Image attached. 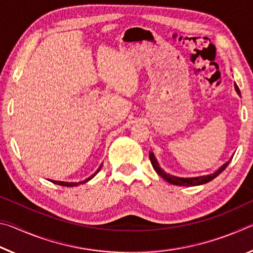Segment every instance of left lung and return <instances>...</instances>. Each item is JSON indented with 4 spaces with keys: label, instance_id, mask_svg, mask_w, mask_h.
<instances>
[{
    "label": "left lung",
    "instance_id": "left-lung-1",
    "mask_svg": "<svg viewBox=\"0 0 253 253\" xmlns=\"http://www.w3.org/2000/svg\"><path fill=\"white\" fill-rule=\"evenodd\" d=\"M234 88L240 95V89L237 85V84H234ZM149 158H151V163H152L154 169L156 170V173L160 175V176H162L165 179V181H168L169 183L174 184V185H179V186H196V185H202V184L212 181V179L215 178L217 175L223 172V170L226 169V166L229 165L230 161L232 160V157H231V160H229L225 163V164L222 165L221 168L216 170V172H214L212 174L203 175V176H196V177H177V176H174V175H169L168 173H165L164 170H163L160 166H158V163H157L156 158H155V156H154L153 153L149 154Z\"/></svg>",
    "mask_w": 253,
    "mask_h": 253
}]
</instances>
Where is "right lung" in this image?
I'll return each instance as SVG.
<instances>
[{
	"label": "right lung",
	"instance_id": "right-lung-1",
	"mask_svg": "<svg viewBox=\"0 0 253 253\" xmlns=\"http://www.w3.org/2000/svg\"><path fill=\"white\" fill-rule=\"evenodd\" d=\"M100 169H101V165H100V168L97 169V172H96L95 174H92L90 177H88L87 179H84V181H81V182H75V183H74V182H61V181H52V179H50V182H52V183H54V184H58V185H62V186H78L79 184H84V183H85V182H88L89 179H91L98 172H99Z\"/></svg>",
	"mask_w": 253,
	"mask_h": 253
}]
</instances>
